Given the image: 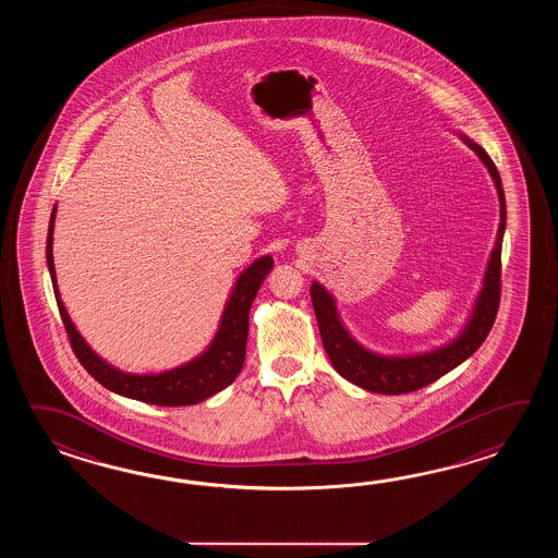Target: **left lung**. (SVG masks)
I'll use <instances>...</instances> for the list:
<instances>
[{"instance_id":"obj_1","label":"left lung","mask_w":558,"mask_h":558,"mask_svg":"<svg viewBox=\"0 0 558 558\" xmlns=\"http://www.w3.org/2000/svg\"><path fill=\"white\" fill-rule=\"evenodd\" d=\"M463 140L474 154L481 157V161L485 163L490 178L497 185L500 223H498L497 245L486 265L485 283L474 303L473 317L469 319L463 332L452 343L423 355H375L356 343L344 329L331 293L317 281L311 284V301L319 323L320 341L331 359V365L341 377L351 380L361 389L380 392V395H403V392L418 391L427 387L452 368L459 367L464 359L473 355L474 351L485 343L486 335L493 329V323L497 319L498 303H500V251H502V235L507 226L505 191H502L497 167L485 149L471 142L469 137Z\"/></svg>"}]
</instances>
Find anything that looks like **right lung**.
Masks as SVG:
<instances>
[{
  "instance_id": "add662e5",
  "label": "right lung",
  "mask_w": 558,
  "mask_h": 558,
  "mask_svg": "<svg viewBox=\"0 0 558 558\" xmlns=\"http://www.w3.org/2000/svg\"><path fill=\"white\" fill-rule=\"evenodd\" d=\"M53 221H56V207L49 219L48 245H46L53 293L58 299L61 320L68 331L73 353L97 383H101L109 391L130 397L135 401H143V403L187 407V404L202 403L235 380L245 361V347H247V335H250V308L262 287L263 279L274 269L271 255L259 257L239 275L235 289L227 301L219 331L215 335L211 347L202 356L193 359L183 367L159 373V375H130L111 367L101 356L95 355L92 347L85 343L84 337L73 327L72 319L61 303L60 291L56 283L53 247H51Z\"/></svg>"
}]
</instances>
